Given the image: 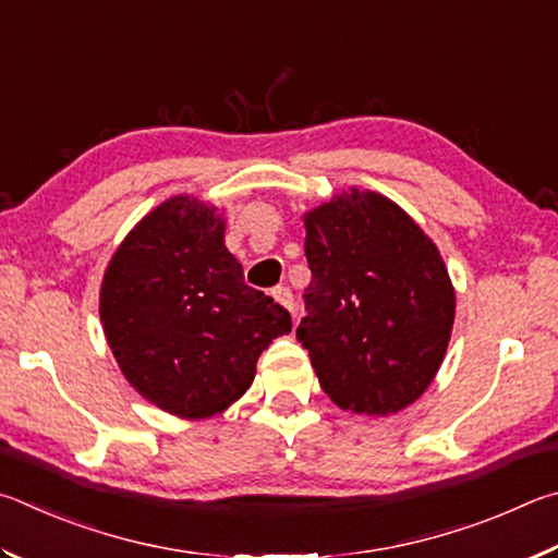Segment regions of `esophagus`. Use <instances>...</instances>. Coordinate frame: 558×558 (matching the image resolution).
Returning <instances> with one entry per match:
<instances>
[{
    "label": "esophagus",
    "instance_id": "34e87169",
    "mask_svg": "<svg viewBox=\"0 0 558 558\" xmlns=\"http://www.w3.org/2000/svg\"><path fill=\"white\" fill-rule=\"evenodd\" d=\"M271 296H274V299H277V301H279V304H281V306H284V308L289 311V314H294V308H296V304H294V296H291V291H289L287 287H277V289H274V291H271Z\"/></svg>",
    "mask_w": 558,
    "mask_h": 558
}]
</instances>
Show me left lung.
Listing matches in <instances>:
<instances>
[{
	"instance_id": "8db88e82",
	"label": "left lung",
	"mask_w": 558,
	"mask_h": 558,
	"mask_svg": "<svg viewBox=\"0 0 558 558\" xmlns=\"http://www.w3.org/2000/svg\"><path fill=\"white\" fill-rule=\"evenodd\" d=\"M306 316L296 338L330 402L365 416L414 404L444 363L456 289L434 240L375 191L304 213Z\"/></svg>"
}]
</instances>
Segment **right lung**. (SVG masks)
Returning a JSON list of instances; mask_svg holds the SVG:
<instances>
[{"mask_svg": "<svg viewBox=\"0 0 558 558\" xmlns=\"http://www.w3.org/2000/svg\"><path fill=\"white\" fill-rule=\"evenodd\" d=\"M100 320L126 383L179 418L238 402L259 355L291 330L289 311L244 284L225 215L195 195L159 203L126 232L105 269Z\"/></svg>", "mask_w": 558, "mask_h": 558, "instance_id": "1", "label": "right lung"}]
</instances>
